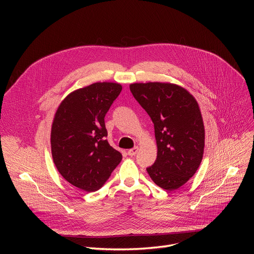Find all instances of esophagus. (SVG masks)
<instances>
[{"label":"esophagus","instance_id":"esophagus-1","mask_svg":"<svg viewBox=\"0 0 254 254\" xmlns=\"http://www.w3.org/2000/svg\"><path fill=\"white\" fill-rule=\"evenodd\" d=\"M138 151H139V147H138V146H135L134 148H131V149H129V150L127 151V154H128L129 156H134V155L137 154Z\"/></svg>","mask_w":254,"mask_h":254}]
</instances>
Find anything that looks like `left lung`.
I'll return each instance as SVG.
<instances>
[{
	"mask_svg": "<svg viewBox=\"0 0 254 254\" xmlns=\"http://www.w3.org/2000/svg\"><path fill=\"white\" fill-rule=\"evenodd\" d=\"M129 89L154 125L157 156L146 170L159 188L177 190L194 175L203 159L205 127L198 104L173 83H132Z\"/></svg>",
	"mask_w": 254,
	"mask_h": 254,
	"instance_id": "8db88e82",
	"label": "left lung"
}]
</instances>
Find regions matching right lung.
Here are the masks:
<instances>
[{"label":"right lung","instance_id":"add662e5","mask_svg":"<svg viewBox=\"0 0 254 254\" xmlns=\"http://www.w3.org/2000/svg\"><path fill=\"white\" fill-rule=\"evenodd\" d=\"M123 86L97 82L69 93L51 126V154L60 174L87 192L100 190L123 158L106 140L105 115Z\"/></svg>","mask_w":254,"mask_h":254}]
</instances>
